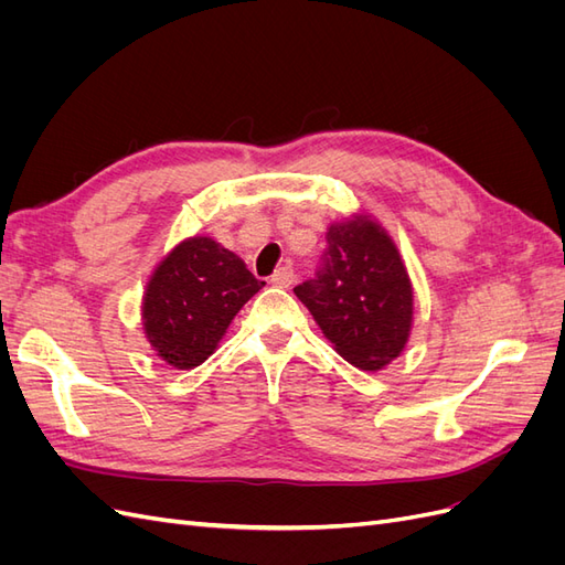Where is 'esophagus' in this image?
Here are the masks:
<instances>
[{"label":"esophagus","instance_id":"34e87169","mask_svg":"<svg viewBox=\"0 0 565 565\" xmlns=\"http://www.w3.org/2000/svg\"><path fill=\"white\" fill-rule=\"evenodd\" d=\"M295 282V270H292V266H280V268H276V273H273L270 276V285H276V287H289Z\"/></svg>","mask_w":565,"mask_h":565}]
</instances>
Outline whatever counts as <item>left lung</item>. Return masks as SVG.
<instances>
[{"label":"left lung","instance_id":"8db88e82","mask_svg":"<svg viewBox=\"0 0 565 565\" xmlns=\"http://www.w3.org/2000/svg\"><path fill=\"white\" fill-rule=\"evenodd\" d=\"M316 278L295 287L337 353L361 370L398 358L413 328V285L388 233L370 216L328 228Z\"/></svg>","mask_w":565,"mask_h":565}]
</instances>
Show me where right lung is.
I'll return each mask as SVG.
<instances>
[{
	"label": "right lung",
	"instance_id": "1",
	"mask_svg": "<svg viewBox=\"0 0 565 565\" xmlns=\"http://www.w3.org/2000/svg\"><path fill=\"white\" fill-rule=\"evenodd\" d=\"M264 285L241 256L212 237H188L164 256L146 285V339L172 367H198Z\"/></svg>",
	"mask_w": 565,
	"mask_h": 565
}]
</instances>
